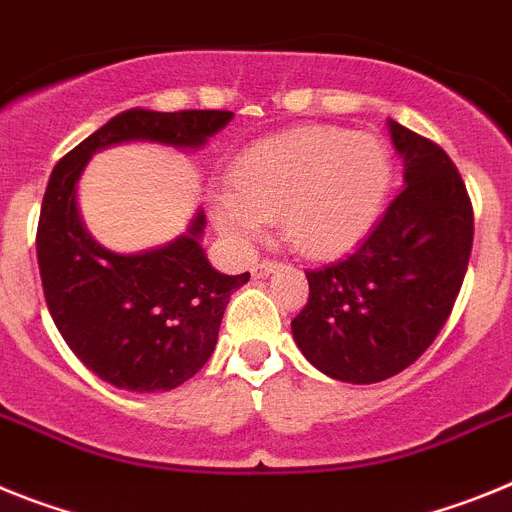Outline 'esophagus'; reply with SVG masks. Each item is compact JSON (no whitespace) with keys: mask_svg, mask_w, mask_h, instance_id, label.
I'll return each instance as SVG.
<instances>
[{"mask_svg":"<svg viewBox=\"0 0 512 512\" xmlns=\"http://www.w3.org/2000/svg\"><path fill=\"white\" fill-rule=\"evenodd\" d=\"M278 268V265H275V262H270V260H262V262H257V265H252V278H265V275H270L273 273V270Z\"/></svg>","mask_w":512,"mask_h":512,"instance_id":"1","label":"esophagus"}]
</instances>
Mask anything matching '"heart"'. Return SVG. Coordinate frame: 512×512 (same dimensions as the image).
<instances>
[{
    "label": "heart",
    "instance_id": "1",
    "mask_svg": "<svg viewBox=\"0 0 512 512\" xmlns=\"http://www.w3.org/2000/svg\"><path fill=\"white\" fill-rule=\"evenodd\" d=\"M391 154L373 133L304 126L255 141L231 164L229 188L211 193V219L247 250L281 216L293 250L335 257L371 229L391 188Z\"/></svg>",
    "mask_w": 512,
    "mask_h": 512
}]
</instances>
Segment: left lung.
<instances>
[{
  "mask_svg": "<svg viewBox=\"0 0 512 512\" xmlns=\"http://www.w3.org/2000/svg\"><path fill=\"white\" fill-rule=\"evenodd\" d=\"M404 188L348 257L309 270L291 322L311 366L345 384L391 379L441 332L464 283L474 213L446 151L389 121Z\"/></svg>",
  "mask_w": 512,
  "mask_h": 512,
  "instance_id": "1",
  "label": "left lung"
}]
</instances>
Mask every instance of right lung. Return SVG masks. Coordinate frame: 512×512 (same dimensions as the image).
Masks as SVG:
<instances>
[{
  "mask_svg": "<svg viewBox=\"0 0 512 512\" xmlns=\"http://www.w3.org/2000/svg\"><path fill=\"white\" fill-rule=\"evenodd\" d=\"M231 118L226 110H123L53 167L35 239L48 311L71 353L118 389L149 394L193 379L216 348L231 293L250 273L226 275L208 262L203 208L167 244L144 252L102 247L79 213V177L108 146L201 149Z\"/></svg>",
  "mask_w": 512,
  "mask_h": 512,
  "instance_id": "add662e5",
  "label": "right lung"
}]
</instances>
